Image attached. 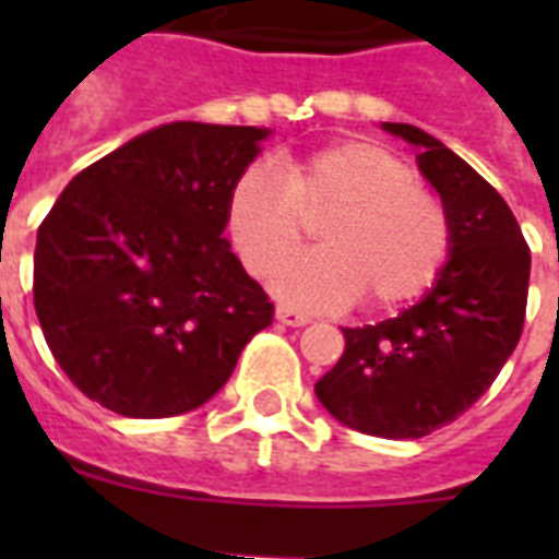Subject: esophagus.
<instances>
[{
    "mask_svg": "<svg viewBox=\"0 0 559 559\" xmlns=\"http://www.w3.org/2000/svg\"><path fill=\"white\" fill-rule=\"evenodd\" d=\"M275 319H278L281 324H287V328H305V324L310 322V316L298 313V310H293V307H284V305L275 310Z\"/></svg>",
    "mask_w": 559,
    "mask_h": 559,
    "instance_id": "obj_1",
    "label": "esophagus"
}]
</instances>
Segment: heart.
Returning <instances> with one entry per match:
<instances>
[{
	"mask_svg": "<svg viewBox=\"0 0 559 559\" xmlns=\"http://www.w3.org/2000/svg\"><path fill=\"white\" fill-rule=\"evenodd\" d=\"M319 216L323 249L282 264L304 242L306 219ZM226 231L254 278L280 262L272 287L307 310H333L359 296L373 310L408 305L435 287L452 249L441 193L373 142L287 156L278 174L246 168L228 191Z\"/></svg>",
	"mask_w": 559,
	"mask_h": 559,
	"instance_id": "obj_1",
	"label": "heart"
}]
</instances>
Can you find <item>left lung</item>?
<instances>
[{
	"label": "left lung",
	"instance_id": "1",
	"mask_svg": "<svg viewBox=\"0 0 559 559\" xmlns=\"http://www.w3.org/2000/svg\"><path fill=\"white\" fill-rule=\"evenodd\" d=\"M382 127L420 147L417 165L450 211V261L397 319L342 328L345 354L316 397L357 432L424 438L464 415L516 348L531 249L508 202L461 156L412 124Z\"/></svg>",
	"mask_w": 559,
	"mask_h": 559
}]
</instances>
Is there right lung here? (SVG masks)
Wrapping results in <instances>:
<instances>
[{
  "label": "right lung",
  "instance_id": "add662e5",
  "mask_svg": "<svg viewBox=\"0 0 559 559\" xmlns=\"http://www.w3.org/2000/svg\"><path fill=\"white\" fill-rule=\"evenodd\" d=\"M258 127L174 121L83 168L39 223L34 310L57 366L124 417L214 397L272 301L226 231Z\"/></svg>",
  "mask_w": 559,
  "mask_h": 559
}]
</instances>
